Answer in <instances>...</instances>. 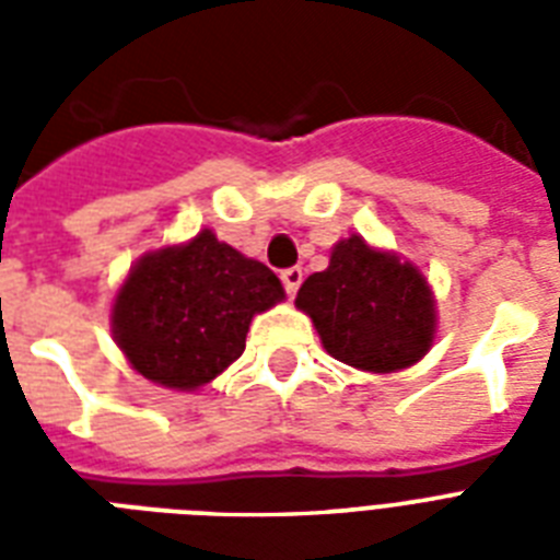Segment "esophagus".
<instances>
[{"mask_svg": "<svg viewBox=\"0 0 560 560\" xmlns=\"http://www.w3.org/2000/svg\"><path fill=\"white\" fill-rule=\"evenodd\" d=\"M281 284H284V290H288L290 296L296 293L299 284H302V270L299 267H288V270H281Z\"/></svg>", "mask_w": 560, "mask_h": 560, "instance_id": "1", "label": "esophagus"}]
</instances>
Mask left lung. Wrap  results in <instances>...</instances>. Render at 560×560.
Here are the masks:
<instances>
[{"mask_svg":"<svg viewBox=\"0 0 560 560\" xmlns=\"http://www.w3.org/2000/svg\"><path fill=\"white\" fill-rule=\"evenodd\" d=\"M296 307L334 360L363 372L412 366L435 337V299L421 270L360 235L334 246L328 270L307 276Z\"/></svg>","mask_w":560,"mask_h":560,"instance_id":"1","label":"left lung"}]
</instances>
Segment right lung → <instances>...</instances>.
Listing matches in <instances>:
<instances>
[{"label":"right lung","instance_id":"right-lung-1","mask_svg":"<svg viewBox=\"0 0 560 560\" xmlns=\"http://www.w3.org/2000/svg\"><path fill=\"white\" fill-rule=\"evenodd\" d=\"M284 299L279 276L211 229L130 267L113 302V337L130 366L165 389L214 381L246 349L255 314Z\"/></svg>","mask_w":560,"mask_h":560}]
</instances>
